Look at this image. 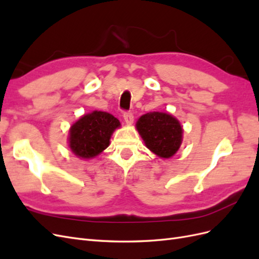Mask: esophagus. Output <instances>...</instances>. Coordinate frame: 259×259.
<instances>
[{
	"instance_id": "1",
	"label": "esophagus",
	"mask_w": 259,
	"mask_h": 259,
	"mask_svg": "<svg viewBox=\"0 0 259 259\" xmlns=\"http://www.w3.org/2000/svg\"><path fill=\"white\" fill-rule=\"evenodd\" d=\"M123 119L125 121V123L131 125L133 122H134V115H133L132 112H124L123 114Z\"/></svg>"
}]
</instances>
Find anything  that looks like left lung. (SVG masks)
I'll list each match as a JSON object with an SVG mask.
<instances>
[{"label": "left lung", "instance_id": "1", "mask_svg": "<svg viewBox=\"0 0 259 259\" xmlns=\"http://www.w3.org/2000/svg\"><path fill=\"white\" fill-rule=\"evenodd\" d=\"M148 149L161 158H170L180 147L183 128L174 116L162 112H149L136 124Z\"/></svg>", "mask_w": 259, "mask_h": 259}]
</instances>
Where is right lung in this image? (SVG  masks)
Returning <instances> with one entry per match:
<instances>
[{
  "instance_id": "right-lung-1",
  "label": "right lung",
  "mask_w": 259,
  "mask_h": 259,
  "mask_svg": "<svg viewBox=\"0 0 259 259\" xmlns=\"http://www.w3.org/2000/svg\"><path fill=\"white\" fill-rule=\"evenodd\" d=\"M119 126V120L112 114L103 111L86 114L70 130V148L80 158H94L109 146L113 131Z\"/></svg>"
}]
</instances>
